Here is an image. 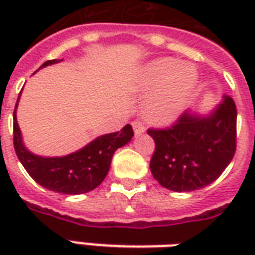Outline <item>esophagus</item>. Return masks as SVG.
<instances>
[{"mask_svg": "<svg viewBox=\"0 0 255 255\" xmlns=\"http://www.w3.org/2000/svg\"><path fill=\"white\" fill-rule=\"evenodd\" d=\"M132 128H133V133H135V136H139V135H142V133L146 131V128H144V126L140 122H133Z\"/></svg>", "mask_w": 255, "mask_h": 255, "instance_id": "obj_1", "label": "esophagus"}]
</instances>
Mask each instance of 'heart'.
<instances>
[{
	"label": "heart",
	"mask_w": 255,
	"mask_h": 255,
	"mask_svg": "<svg viewBox=\"0 0 255 255\" xmlns=\"http://www.w3.org/2000/svg\"><path fill=\"white\" fill-rule=\"evenodd\" d=\"M198 83V71L192 64L179 63L172 57L157 58L139 73L138 87L150 94L147 116L155 123L169 124L182 115Z\"/></svg>",
	"instance_id": "heart-1"
}]
</instances>
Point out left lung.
Here are the masks:
<instances>
[{
  "mask_svg": "<svg viewBox=\"0 0 255 255\" xmlns=\"http://www.w3.org/2000/svg\"><path fill=\"white\" fill-rule=\"evenodd\" d=\"M236 106L224 94L208 113L184 112L168 129H149L155 151L150 171L164 188L176 192L199 190L213 183L234 158Z\"/></svg>",
  "mask_w": 255,
  "mask_h": 255,
  "instance_id": "8db88e82",
  "label": "left lung"
}]
</instances>
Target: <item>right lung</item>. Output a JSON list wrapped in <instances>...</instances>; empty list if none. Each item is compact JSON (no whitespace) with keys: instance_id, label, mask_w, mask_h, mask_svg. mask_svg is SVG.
Here are the masks:
<instances>
[{"instance_id":"obj_1","label":"right lung","mask_w":255,"mask_h":255,"mask_svg":"<svg viewBox=\"0 0 255 255\" xmlns=\"http://www.w3.org/2000/svg\"><path fill=\"white\" fill-rule=\"evenodd\" d=\"M60 61L63 60H50L42 64L41 68ZM20 95L21 93L13 112V144L17 158L28 175L42 187L68 195H79L98 187L109 172L115 151L131 142L132 127L127 124L117 132L97 136L71 154L60 157L38 155L27 149L20 131L16 117Z\"/></svg>"}]
</instances>
